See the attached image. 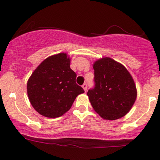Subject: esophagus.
<instances>
[{
	"label": "esophagus",
	"mask_w": 160,
	"mask_h": 160,
	"mask_svg": "<svg viewBox=\"0 0 160 160\" xmlns=\"http://www.w3.org/2000/svg\"><path fill=\"white\" fill-rule=\"evenodd\" d=\"M82 88H83V90H85V92H87V88H88V85H87L86 83H84L83 85H82Z\"/></svg>",
	"instance_id": "obj_1"
}]
</instances>
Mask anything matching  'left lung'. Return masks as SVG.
<instances>
[{
    "label": "left lung",
    "instance_id": "8db88e82",
    "mask_svg": "<svg viewBox=\"0 0 160 160\" xmlns=\"http://www.w3.org/2000/svg\"><path fill=\"white\" fill-rule=\"evenodd\" d=\"M93 67L94 87L88 92L93 108L107 120L125 116L137 97L131 74L123 65L108 57L96 61Z\"/></svg>",
    "mask_w": 160,
    "mask_h": 160
}]
</instances>
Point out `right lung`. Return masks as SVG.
Masks as SVG:
<instances>
[{"label": "right lung", "mask_w": 160, "mask_h": 160, "mask_svg": "<svg viewBox=\"0 0 160 160\" xmlns=\"http://www.w3.org/2000/svg\"><path fill=\"white\" fill-rule=\"evenodd\" d=\"M70 59L59 53L45 59L32 72L27 92L32 107L47 118H58L70 109L76 98L84 90L76 83L77 74Z\"/></svg>", "instance_id": "add662e5"}]
</instances>
